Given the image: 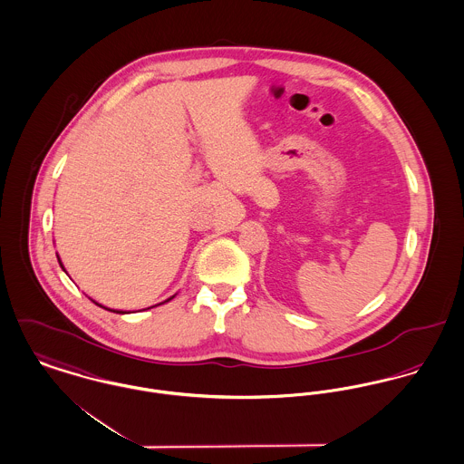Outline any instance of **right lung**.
<instances>
[{
  "label": "right lung",
  "instance_id": "right-lung-1",
  "mask_svg": "<svg viewBox=\"0 0 464 464\" xmlns=\"http://www.w3.org/2000/svg\"><path fill=\"white\" fill-rule=\"evenodd\" d=\"M60 265H62V263H60ZM104 309H106V307H104ZM112 313H120V311H112Z\"/></svg>",
  "mask_w": 464,
  "mask_h": 464
}]
</instances>
